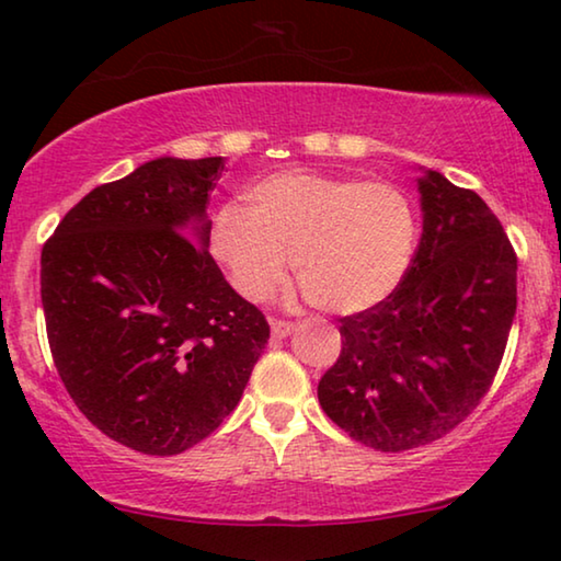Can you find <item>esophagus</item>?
<instances>
[{
	"label": "esophagus",
	"mask_w": 561,
	"mask_h": 561,
	"mask_svg": "<svg viewBox=\"0 0 561 561\" xmlns=\"http://www.w3.org/2000/svg\"><path fill=\"white\" fill-rule=\"evenodd\" d=\"M270 327H272V336L274 339H287L291 331H294L291 321H282V319H270Z\"/></svg>",
	"instance_id": "esophagus-1"
}]
</instances>
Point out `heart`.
<instances>
[{"label":"heart","mask_w":561,"mask_h":561,"mask_svg":"<svg viewBox=\"0 0 561 561\" xmlns=\"http://www.w3.org/2000/svg\"><path fill=\"white\" fill-rule=\"evenodd\" d=\"M417 244V215L401 187L287 170L250 190V207L225 205L213 252L234 289L267 301L291 257L309 299L339 314L371 309L401 287Z\"/></svg>","instance_id":"b5f03b06"}]
</instances>
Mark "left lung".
<instances>
[{
  "label": "left lung",
  "instance_id": "obj_1",
  "mask_svg": "<svg viewBox=\"0 0 561 561\" xmlns=\"http://www.w3.org/2000/svg\"><path fill=\"white\" fill-rule=\"evenodd\" d=\"M423 234L391 297L339 319L319 403L381 453L448 435L490 391L517 311V254L495 213L438 170L417 178Z\"/></svg>",
  "mask_w": 561,
  "mask_h": 561
}]
</instances>
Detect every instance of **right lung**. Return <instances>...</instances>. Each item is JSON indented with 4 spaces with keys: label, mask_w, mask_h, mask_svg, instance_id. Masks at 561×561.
<instances>
[{
    "label": "right lung",
    "mask_w": 561,
    "mask_h": 561,
    "mask_svg": "<svg viewBox=\"0 0 561 561\" xmlns=\"http://www.w3.org/2000/svg\"><path fill=\"white\" fill-rule=\"evenodd\" d=\"M222 158H156L93 187L42 250L51 356L79 411L126 448L178 455L240 403L270 324L217 267Z\"/></svg>",
    "instance_id": "add662e5"
}]
</instances>
